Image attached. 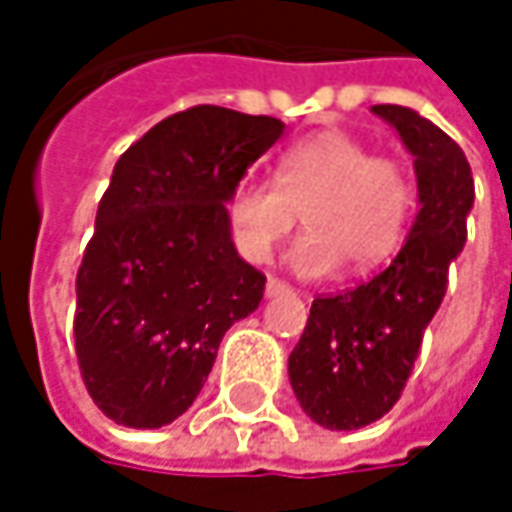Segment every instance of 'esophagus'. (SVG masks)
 Instances as JSON below:
<instances>
[{
	"label": "esophagus",
	"instance_id": "esophagus-1",
	"mask_svg": "<svg viewBox=\"0 0 512 512\" xmlns=\"http://www.w3.org/2000/svg\"><path fill=\"white\" fill-rule=\"evenodd\" d=\"M284 293H293V287H290L287 281L269 275V278H266V296H284Z\"/></svg>",
	"mask_w": 512,
	"mask_h": 512
}]
</instances>
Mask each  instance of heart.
Returning <instances> with one entry per match:
<instances>
[{
  "instance_id": "heart-1",
  "label": "heart",
  "mask_w": 512,
  "mask_h": 512,
  "mask_svg": "<svg viewBox=\"0 0 512 512\" xmlns=\"http://www.w3.org/2000/svg\"><path fill=\"white\" fill-rule=\"evenodd\" d=\"M415 180L403 159L373 154L344 130H323L293 142L275 165V183L240 180L225 204L237 252L266 263L296 228L308 234L290 263L302 275H329L341 260L367 272L403 246L415 216Z\"/></svg>"
}]
</instances>
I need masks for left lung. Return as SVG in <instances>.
Instances as JSON below:
<instances>
[{"instance_id": "1", "label": "left lung", "mask_w": 512, "mask_h": 512, "mask_svg": "<svg viewBox=\"0 0 512 512\" xmlns=\"http://www.w3.org/2000/svg\"><path fill=\"white\" fill-rule=\"evenodd\" d=\"M415 156L421 210L397 257L353 290L317 296L287 370L299 406L329 430H358L400 400L424 332L465 246L474 180L462 148L406 106H373Z\"/></svg>"}]
</instances>
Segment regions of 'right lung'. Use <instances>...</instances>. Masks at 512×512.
I'll use <instances>...</instances> for the list:
<instances>
[{
  "label": "right lung",
  "instance_id": "add662e5",
  "mask_svg": "<svg viewBox=\"0 0 512 512\" xmlns=\"http://www.w3.org/2000/svg\"><path fill=\"white\" fill-rule=\"evenodd\" d=\"M281 133L269 115L192 106L115 162L73 317L82 382L115 424L156 430L180 418L222 335L260 305L266 275L237 255L225 204Z\"/></svg>",
  "mask_w": 512,
  "mask_h": 512
}]
</instances>
